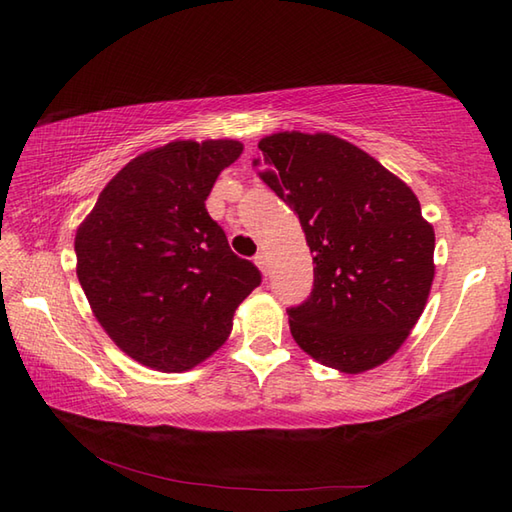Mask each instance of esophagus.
<instances>
[{"label":"esophagus","mask_w":512,"mask_h":512,"mask_svg":"<svg viewBox=\"0 0 512 512\" xmlns=\"http://www.w3.org/2000/svg\"><path fill=\"white\" fill-rule=\"evenodd\" d=\"M255 264H257L259 270H262L264 275H268V255L266 253H257L255 255Z\"/></svg>","instance_id":"obj_1"}]
</instances>
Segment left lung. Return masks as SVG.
Masks as SVG:
<instances>
[{
    "mask_svg": "<svg viewBox=\"0 0 512 512\" xmlns=\"http://www.w3.org/2000/svg\"><path fill=\"white\" fill-rule=\"evenodd\" d=\"M262 180L299 215L310 297L288 308L290 332L319 363L361 374L405 343L427 303L436 235L405 182L330 134L259 140Z\"/></svg>",
    "mask_w": 512,
    "mask_h": 512,
    "instance_id": "1",
    "label": "left lung"
}]
</instances>
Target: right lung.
I'll return each mask as SVG.
<instances>
[{"label": "right lung", "instance_id": "obj_1", "mask_svg": "<svg viewBox=\"0 0 512 512\" xmlns=\"http://www.w3.org/2000/svg\"><path fill=\"white\" fill-rule=\"evenodd\" d=\"M237 140H176L134 158L101 191L74 239L76 277L94 317L134 361L187 372L233 328L262 284L206 211Z\"/></svg>", "mask_w": 512, "mask_h": 512}]
</instances>
